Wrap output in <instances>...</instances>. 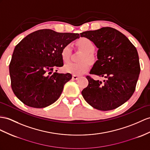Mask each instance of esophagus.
<instances>
[{
	"label": "esophagus",
	"instance_id": "1",
	"mask_svg": "<svg viewBox=\"0 0 150 150\" xmlns=\"http://www.w3.org/2000/svg\"><path fill=\"white\" fill-rule=\"evenodd\" d=\"M79 78V76H77V75H72V79H78Z\"/></svg>",
	"mask_w": 150,
	"mask_h": 150
}]
</instances>
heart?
Instances as JSON below:
<instances>
[{"mask_svg": "<svg viewBox=\"0 0 150 150\" xmlns=\"http://www.w3.org/2000/svg\"><path fill=\"white\" fill-rule=\"evenodd\" d=\"M77 45L79 48L84 51V53L81 58L83 61L79 63L69 62L65 64L64 67V71L65 72L70 73L73 75H81L85 73L89 69V63H93L95 60V57L93 52L95 50V46L90 39L86 38H80L77 41ZM71 53V45H67L63 47L61 51V57L64 62H67Z\"/></svg>", "mask_w": 150, "mask_h": 150, "instance_id": "heart-1", "label": "heart"}]
</instances>
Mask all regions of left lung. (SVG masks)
I'll return each mask as SVG.
<instances>
[{
  "instance_id": "8db88e82",
  "label": "left lung",
  "mask_w": 150,
  "mask_h": 150,
  "mask_svg": "<svg viewBox=\"0 0 150 150\" xmlns=\"http://www.w3.org/2000/svg\"><path fill=\"white\" fill-rule=\"evenodd\" d=\"M98 49L97 60L90 70L105 79L102 82L86 76L88 85L81 92L91 106L100 111L118 108L133 95L140 73L137 51L120 31L111 27L83 32Z\"/></svg>"
}]
</instances>
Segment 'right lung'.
I'll list each match as a JSON object with an SVG mask.
<instances>
[{"mask_svg": "<svg viewBox=\"0 0 150 150\" xmlns=\"http://www.w3.org/2000/svg\"><path fill=\"white\" fill-rule=\"evenodd\" d=\"M79 38V34L42 29L28 34L14 47L9 64L11 88L23 104L43 108L57 101L70 73L52 72L64 65L63 47Z\"/></svg>", "mask_w": 150, "mask_h": 150, "instance_id": "1", "label": "right lung"}]
</instances>
